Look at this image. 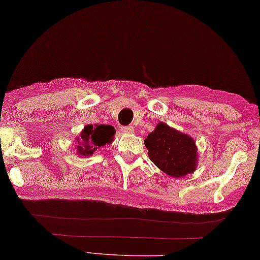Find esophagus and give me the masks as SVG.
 <instances>
[{
	"label": "esophagus",
	"instance_id": "esophagus-1",
	"mask_svg": "<svg viewBox=\"0 0 260 260\" xmlns=\"http://www.w3.org/2000/svg\"><path fill=\"white\" fill-rule=\"evenodd\" d=\"M120 131L125 134H133L134 133V127L133 126H124V127H121Z\"/></svg>",
	"mask_w": 260,
	"mask_h": 260
}]
</instances>
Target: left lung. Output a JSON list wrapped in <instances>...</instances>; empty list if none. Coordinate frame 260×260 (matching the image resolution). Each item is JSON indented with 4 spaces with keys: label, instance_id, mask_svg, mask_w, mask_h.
I'll use <instances>...</instances> for the list:
<instances>
[{
    "label": "left lung",
    "instance_id": "left-lung-1",
    "mask_svg": "<svg viewBox=\"0 0 260 260\" xmlns=\"http://www.w3.org/2000/svg\"><path fill=\"white\" fill-rule=\"evenodd\" d=\"M144 144L151 161L170 176L182 178L197 170L199 154L196 141L163 121L147 135Z\"/></svg>",
    "mask_w": 260,
    "mask_h": 260
}]
</instances>
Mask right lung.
<instances>
[{"label":"right lung","instance_id":"right-lung-1","mask_svg":"<svg viewBox=\"0 0 260 260\" xmlns=\"http://www.w3.org/2000/svg\"><path fill=\"white\" fill-rule=\"evenodd\" d=\"M116 131L112 125H86L76 137V151L81 157L91 156L98 148L112 144Z\"/></svg>","mask_w":260,"mask_h":260}]
</instances>
